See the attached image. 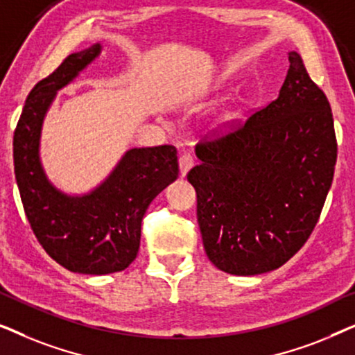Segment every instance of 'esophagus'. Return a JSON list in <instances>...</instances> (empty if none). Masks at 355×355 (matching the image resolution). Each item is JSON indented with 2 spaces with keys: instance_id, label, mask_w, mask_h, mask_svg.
<instances>
[{
  "instance_id": "34e87169",
  "label": "esophagus",
  "mask_w": 355,
  "mask_h": 355,
  "mask_svg": "<svg viewBox=\"0 0 355 355\" xmlns=\"http://www.w3.org/2000/svg\"><path fill=\"white\" fill-rule=\"evenodd\" d=\"M193 166V157L191 152H186L182 153L181 157H179V171H181V176H186L189 173V169Z\"/></svg>"
}]
</instances>
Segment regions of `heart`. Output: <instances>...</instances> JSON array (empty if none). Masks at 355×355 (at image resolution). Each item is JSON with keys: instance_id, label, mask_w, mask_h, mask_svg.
<instances>
[{"instance_id": "1", "label": "heart", "mask_w": 355, "mask_h": 355, "mask_svg": "<svg viewBox=\"0 0 355 355\" xmlns=\"http://www.w3.org/2000/svg\"><path fill=\"white\" fill-rule=\"evenodd\" d=\"M231 118H232V116L230 113H225L220 119H218V125H220V128H223V125H226L227 123H230Z\"/></svg>"}]
</instances>
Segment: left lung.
<instances>
[{"mask_svg": "<svg viewBox=\"0 0 355 355\" xmlns=\"http://www.w3.org/2000/svg\"><path fill=\"white\" fill-rule=\"evenodd\" d=\"M187 174L216 268L250 276L279 268L312 234L338 157L331 106L299 53L278 98L244 124L202 140Z\"/></svg>", "mask_w": 355, "mask_h": 355, "instance_id": "8db88e82", "label": "left lung"}]
</instances>
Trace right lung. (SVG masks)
Returning a JSON list of instances; mask_svg holds the SVG:
<instances>
[{"label":"right lung","mask_w":355,"mask_h":355,"mask_svg":"<svg viewBox=\"0 0 355 355\" xmlns=\"http://www.w3.org/2000/svg\"><path fill=\"white\" fill-rule=\"evenodd\" d=\"M101 45L72 53L28 94L14 130V174L24 211L53 260L82 275H108L132 263L150 202L178 178L173 145L130 148L95 191L66 196L43 173L38 157L42 123L56 92L100 55Z\"/></svg>","instance_id":"add662e5"}]
</instances>
